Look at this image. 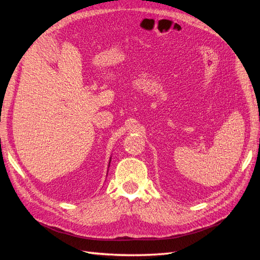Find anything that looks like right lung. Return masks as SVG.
I'll return each instance as SVG.
<instances>
[{"label": "right lung", "mask_w": 260, "mask_h": 260, "mask_svg": "<svg viewBox=\"0 0 260 260\" xmlns=\"http://www.w3.org/2000/svg\"><path fill=\"white\" fill-rule=\"evenodd\" d=\"M109 162H111V161H109Z\"/></svg>", "instance_id": "obj_1"}]
</instances>
